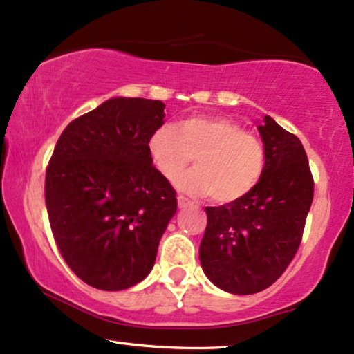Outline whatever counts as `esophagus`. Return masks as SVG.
I'll return each instance as SVG.
<instances>
[{
	"mask_svg": "<svg viewBox=\"0 0 354 354\" xmlns=\"http://www.w3.org/2000/svg\"><path fill=\"white\" fill-rule=\"evenodd\" d=\"M177 203H178V208H187L190 205L189 200H187L185 197H182V195H178L177 197Z\"/></svg>",
	"mask_w": 354,
	"mask_h": 354,
	"instance_id": "obj_1",
	"label": "esophagus"
}]
</instances>
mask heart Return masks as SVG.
I'll list each match as a JSON object with an SVG mask.
<instances>
[{"instance_id": "heart-1", "label": "heart", "mask_w": 354, "mask_h": 354, "mask_svg": "<svg viewBox=\"0 0 354 354\" xmlns=\"http://www.w3.org/2000/svg\"><path fill=\"white\" fill-rule=\"evenodd\" d=\"M146 147L151 162L169 180L195 157L197 167L178 177L176 185L190 195H212L218 203L246 197L264 172L263 142L220 116H189L176 126H157Z\"/></svg>"}]
</instances>
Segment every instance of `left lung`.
<instances>
[{
  "mask_svg": "<svg viewBox=\"0 0 354 354\" xmlns=\"http://www.w3.org/2000/svg\"><path fill=\"white\" fill-rule=\"evenodd\" d=\"M266 164L246 197L207 207L200 264L218 289L251 295L272 286L299 250L313 200V178L300 139L270 116L257 123Z\"/></svg>",
  "mask_w": 354,
  "mask_h": 354,
  "instance_id": "1",
  "label": "left lung"
}]
</instances>
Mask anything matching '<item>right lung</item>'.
<instances>
[{
    "label": "right lung",
    "instance_id": "add662e5",
    "mask_svg": "<svg viewBox=\"0 0 354 354\" xmlns=\"http://www.w3.org/2000/svg\"><path fill=\"white\" fill-rule=\"evenodd\" d=\"M159 100L110 98L73 120L46 172V207L65 263L100 290L136 286L154 268L177 212L176 190L147 154L164 124Z\"/></svg>",
    "mask_w": 354,
    "mask_h": 354
}]
</instances>
